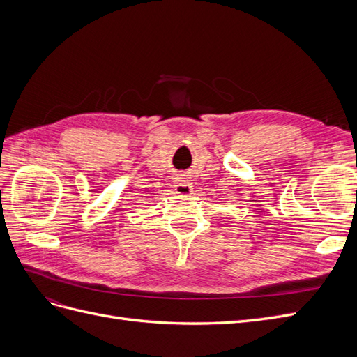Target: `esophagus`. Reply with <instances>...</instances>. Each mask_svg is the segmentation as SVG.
<instances>
[{"label": "esophagus", "instance_id": "esophagus-1", "mask_svg": "<svg viewBox=\"0 0 357 357\" xmlns=\"http://www.w3.org/2000/svg\"><path fill=\"white\" fill-rule=\"evenodd\" d=\"M174 190L177 195H181V197H190L192 195V183L186 178V177H177L176 178V183H174Z\"/></svg>", "mask_w": 357, "mask_h": 357}]
</instances>
